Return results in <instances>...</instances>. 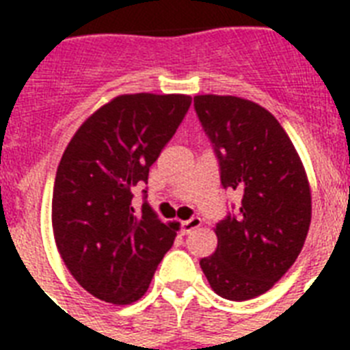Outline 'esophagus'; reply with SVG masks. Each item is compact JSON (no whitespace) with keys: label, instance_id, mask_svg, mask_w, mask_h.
I'll use <instances>...</instances> for the list:
<instances>
[{"label":"esophagus","instance_id":"1","mask_svg":"<svg viewBox=\"0 0 350 350\" xmlns=\"http://www.w3.org/2000/svg\"><path fill=\"white\" fill-rule=\"evenodd\" d=\"M198 227H202V219L200 218H191L181 224V230H183V234H191L192 230H196Z\"/></svg>","mask_w":350,"mask_h":350}]
</instances>
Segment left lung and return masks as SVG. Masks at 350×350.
Segmentation results:
<instances>
[{"instance_id":"obj_1","label":"left lung","mask_w":350,"mask_h":350,"mask_svg":"<svg viewBox=\"0 0 350 350\" xmlns=\"http://www.w3.org/2000/svg\"><path fill=\"white\" fill-rule=\"evenodd\" d=\"M194 109L221 185L241 200L238 213L216 225V252L200 265L218 296L245 301L267 293L301 252L312 213L309 180L287 132L258 103L205 94L194 96Z\"/></svg>"}]
</instances>
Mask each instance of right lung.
<instances>
[{"mask_svg":"<svg viewBox=\"0 0 350 350\" xmlns=\"http://www.w3.org/2000/svg\"><path fill=\"white\" fill-rule=\"evenodd\" d=\"M191 101L118 96L85 120L63 152L52 191L54 239L74 280L107 304L142 298L174 243L178 224H163L148 203L134 211L132 191L147 183Z\"/></svg>","mask_w":350,"mask_h":350,"instance_id":"right-lung-1","label":"right lung"}]
</instances>
